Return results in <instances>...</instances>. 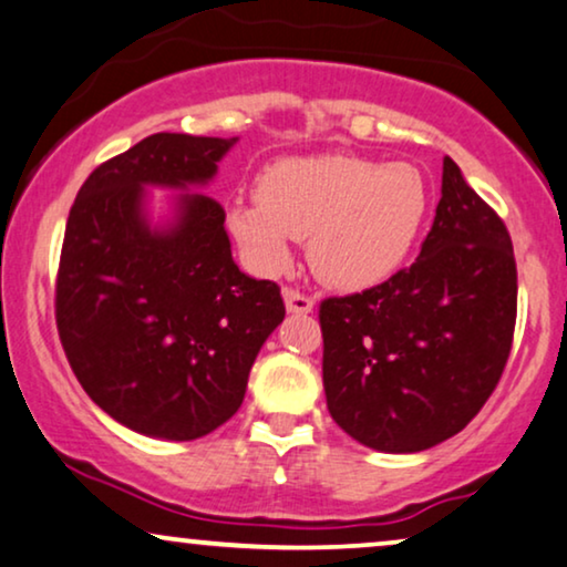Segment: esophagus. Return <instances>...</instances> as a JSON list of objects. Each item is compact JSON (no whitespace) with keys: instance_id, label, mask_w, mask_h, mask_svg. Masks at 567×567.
<instances>
[{"instance_id":"esophagus-1","label":"esophagus","mask_w":567,"mask_h":567,"mask_svg":"<svg viewBox=\"0 0 567 567\" xmlns=\"http://www.w3.org/2000/svg\"><path fill=\"white\" fill-rule=\"evenodd\" d=\"M313 306H316V302H313V298H310V295L295 290V287H287V290H285L287 313L306 316V313H310V310H313Z\"/></svg>"}]
</instances>
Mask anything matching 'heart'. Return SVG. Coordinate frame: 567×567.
<instances>
[{
    "mask_svg": "<svg viewBox=\"0 0 567 567\" xmlns=\"http://www.w3.org/2000/svg\"><path fill=\"white\" fill-rule=\"evenodd\" d=\"M429 205L432 187L409 162L341 154L282 158L259 177L257 197L226 205V228L259 272H282L295 238H308L318 280L364 290L405 265Z\"/></svg>",
    "mask_w": 567,
    "mask_h": 567,
    "instance_id": "b5f03b06",
    "label": "heart"
}]
</instances>
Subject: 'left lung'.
Instances as JSON below:
<instances>
[{
  "mask_svg": "<svg viewBox=\"0 0 567 567\" xmlns=\"http://www.w3.org/2000/svg\"><path fill=\"white\" fill-rule=\"evenodd\" d=\"M318 318L331 419L370 450H429L477 416L506 367L512 236L444 156L442 200L419 259L370 290L326 298Z\"/></svg>",
  "mask_w": 567,
  "mask_h": 567,
  "instance_id": "left-lung-1",
  "label": "left lung"
}]
</instances>
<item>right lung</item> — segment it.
<instances>
[{"label":"right lung","instance_id":"obj_1","mask_svg":"<svg viewBox=\"0 0 567 567\" xmlns=\"http://www.w3.org/2000/svg\"><path fill=\"white\" fill-rule=\"evenodd\" d=\"M238 138L154 133L100 164L63 234L55 323L71 370L107 416L189 442L241 409L251 364L282 323L280 287L236 267L226 213L189 193ZM177 188L154 227L147 187Z\"/></svg>","mask_w":567,"mask_h":567}]
</instances>
